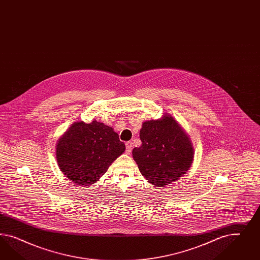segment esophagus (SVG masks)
Listing matches in <instances>:
<instances>
[{"label":"esophagus","instance_id":"34e87169","mask_svg":"<svg viewBox=\"0 0 260 260\" xmlns=\"http://www.w3.org/2000/svg\"><path fill=\"white\" fill-rule=\"evenodd\" d=\"M133 150V143L132 142H126V152L129 154Z\"/></svg>","mask_w":260,"mask_h":260}]
</instances>
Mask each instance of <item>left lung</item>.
Returning a JSON list of instances; mask_svg holds the SVG:
<instances>
[{
	"label": "left lung",
	"mask_w": 260,
	"mask_h": 260,
	"mask_svg": "<svg viewBox=\"0 0 260 260\" xmlns=\"http://www.w3.org/2000/svg\"><path fill=\"white\" fill-rule=\"evenodd\" d=\"M142 145L133 156L142 175L156 187L178 180L193 161V147L188 134L169 113L143 122Z\"/></svg>",
	"instance_id": "left-lung-1"
}]
</instances>
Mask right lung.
Instances as JSON below:
<instances>
[{"instance_id":"obj_1","label":"right lung","mask_w":260,"mask_h":260,"mask_svg":"<svg viewBox=\"0 0 260 260\" xmlns=\"http://www.w3.org/2000/svg\"><path fill=\"white\" fill-rule=\"evenodd\" d=\"M113 127L92 120L76 121L56 144V160L63 174L81 186H90L125 151Z\"/></svg>"}]
</instances>
